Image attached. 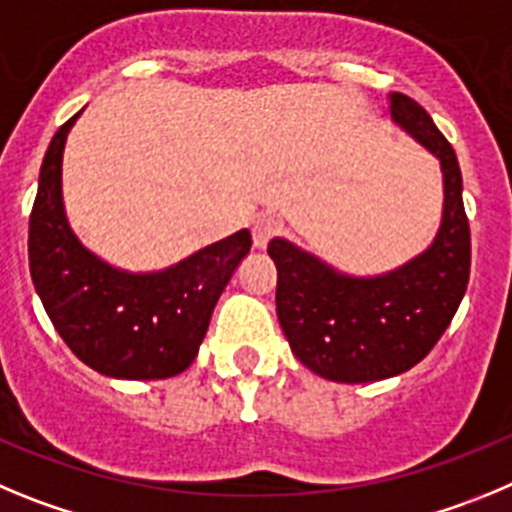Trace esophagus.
Wrapping results in <instances>:
<instances>
[{
    "instance_id": "1",
    "label": "esophagus",
    "mask_w": 512,
    "mask_h": 512,
    "mask_svg": "<svg viewBox=\"0 0 512 512\" xmlns=\"http://www.w3.org/2000/svg\"><path fill=\"white\" fill-rule=\"evenodd\" d=\"M278 232H280L278 222L262 216V219H257V222L252 224V242H255L257 250H265V247L270 245V239H273Z\"/></svg>"
}]
</instances>
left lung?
<instances>
[{
  "label": "left lung",
  "mask_w": 512,
  "mask_h": 512,
  "mask_svg": "<svg viewBox=\"0 0 512 512\" xmlns=\"http://www.w3.org/2000/svg\"><path fill=\"white\" fill-rule=\"evenodd\" d=\"M405 135L434 155L444 211L434 242L395 270L349 275L283 237L267 245L278 267L275 306L290 349L331 382H375L411 370L451 324L469 283V222L454 147L411 96L390 94Z\"/></svg>",
  "instance_id": "8db88e82"
}]
</instances>
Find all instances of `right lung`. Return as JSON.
<instances>
[{
	"label": "right lung",
	"instance_id": "obj_1",
	"mask_svg": "<svg viewBox=\"0 0 512 512\" xmlns=\"http://www.w3.org/2000/svg\"><path fill=\"white\" fill-rule=\"evenodd\" d=\"M76 117L55 132L30 214V275L73 354L117 380L181 375L199 354L211 313L252 247L247 229L158 273H130L81 245L63 206V150Z\"/></svg>",
	"mask_w": 512,
	"mask_h": 512
}]
</instances>
